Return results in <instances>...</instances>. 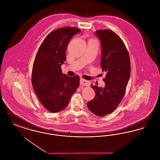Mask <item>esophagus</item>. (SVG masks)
Returning <instances> with one entry per match:
<instances>
[{"label": "esophagus", "instance_id": "34e87169", "mask_svg": "<svg viewBox=\"0 0 160 160\" xmlns=\"http://www.w3.org/2000/svg\"><path fill=\"white\" fill-rule=\"evenodd\" d=\"M80 83L82 85V86H89L90 83L89 81L86 80H84L83 78H81L80 79Z\"/></svg>", "mask_w": 160, "mask_h": 160}]
</instances>
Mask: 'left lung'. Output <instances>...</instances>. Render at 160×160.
<instances>
[{"label":"left lung","mask_w":160,"mask_h":160,"mask_svg":"<svg viewBox=\"0 0 160 160\" xmlns=\"http://www.w3.org/2000/svg\"><path fill=\"white\" fill-rule=\"evenodd\" d=\"M101 44V66L106 72L104 88L93 86L95 98L88 102L93 114L103 117L112 113L123 98L129 81L131 63L127 47L114 32L108 29L96 31Z\"/></svg>","instance_id":"1"}]
</instances>
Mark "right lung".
I'll return each mask as SVG.
<instances>
[{
    "label": "right lung",
    "mask_w": 160,
    "mask_h": 160,
    "mask_svg": "<svg viewBox=\"0 0 160 160\" xmlns=\"http://www.w3.org/2000/svg\"><path fill=\"white\" fill-rule=\"evenodd\" d=\"M80 30L65 27L50 33L36 54L32 68V84L38 99L48 111L63 110L80 84L78 76L68 77L62 72L69 41Z\"/></svg>",
    "instance_id": "1"
}]
</instances>
